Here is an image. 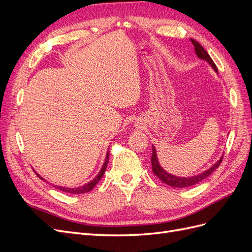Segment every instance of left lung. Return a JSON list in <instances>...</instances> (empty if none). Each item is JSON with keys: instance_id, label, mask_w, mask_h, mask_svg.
<instances>
[{"instance_id": "obj_1", "label": "left lung", "mask_w": 252, "mask_h": 252, "mask_svg": "<svg viewBox=\"0 0 252 252\" xmlns=\"http://www.w3.org/2000/svg\"><path fill=\"white\" fill-rule=\"evenodd\" d=\"M190 41L192 42L193 46H194V50H195V53L196 56L199 59L201 60H204L206 61V62H208L210 64V66L215 69L216 72H218V68L215 64V62H213L212 59L210 58V56L207 53V51H206L202 45L200 43H197L195 40L193 39H190ZM222 159H223V157H220V158L219 159V161L213 164L209 169L205 170L204 172L200 173V174H196V175H193V177H189V178H182V177H177V175H173V174H170L167 171H165L162 166L159 165L158 163V157H157V151H156V148L154 145H152V156H151V165H152V172H154L157 177L161 180L163 183H165V184L169 185L171 187H174V188H186V187H190V186H193L195 184H197V183L202 182L203 180H205L207 177H209V175L215 171L218 167L220 166V164L222 163Z\"/></svg>"}]
</instances>
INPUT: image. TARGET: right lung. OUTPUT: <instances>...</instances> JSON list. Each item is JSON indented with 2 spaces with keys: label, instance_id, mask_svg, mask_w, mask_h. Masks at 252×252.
Listing matches in <instances>:
<instances>
[{
  "label": "right lung",
  "instance_id": "1",
  "mask_svg": "<svg viewBox=\"0 0 252 252\" xmlns=\"http://www.w3.org/2000/svg\"><path fill=\"white\" fill-rule=\"evenodd\" d=\"M108 158H109V152H107V154H106L105 162H104V164H103V166H102V168H101L100 172L97 173V175H96V177H95L94 180H91L90 182H88L87 184L83 185V186H79V187H74V188L63 187V186H57V185H56V186H53V187H56L57 189L61 190V191L66 192V193H71V194H81V193H86V192H89L90 190H93V189H94V187L97 184L98 181H100V180L102 179L103 174L105 173L106 168H107V165H108ZM35 173H36V172H35ZM36 175H37V177H39L40 179L44 180V179H43L42 177H40V175L37 174V173H36ZM44 181L46 182V180H44Z\"/></svg>",
  "mask_w": 252,
  "mask_h": 252
}]
</instances>
